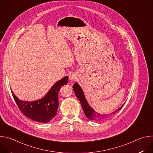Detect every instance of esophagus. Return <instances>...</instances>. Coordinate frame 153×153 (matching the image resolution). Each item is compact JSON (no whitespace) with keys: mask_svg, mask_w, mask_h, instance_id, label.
<instances>
[{"mask_svg":"<svg viewBox=\"0 0 153 153\" xmlns=\"http://www.w3.org/2000/svg\"><path fill=\"white\" fill-rule=\"evenodd\" d=\"M76 79V74H71L69 76V80H75Z\"/></svg>","mask_w":153,"mask_h":153,"instance_id":"obj_1","label":"esophagus"}]
</instances>
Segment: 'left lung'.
<instances>
[{"mask_svg":"<svg viewBox=\"0 0 153 153\" xmlns=\"http://www.w3.org/2000/svg\"><path fill=\"white\" fill-rule=\"evenodd\" d=\"M73 90L75 93V94L76 97L78 98L79 100L80 101L82 107L83 108V110L84 111V113L85 116L87 117V118H88L90 120H100L106 118H108L109 117L111 116L114 114H115L117 111H119L121 110V108L123 107V105H122L120 108H119L117 110H115L114 111L111 113L110 114H100L94 111L93 110V108L90 105V104L88 103V101L86 99V97L85 96V94L83 93V91L82 89L81 88V87L77 83H75L73 85Z\"/></svg>","mask_w":153,"mask_h":153,"instance_id":"1","label":"left lung"}]
</instances>
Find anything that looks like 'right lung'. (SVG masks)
Masks as SVG:
<instances>
[{
	"label": "right lung",
	"instance_id": "obj_1",
	"mask_svg": "<svg viewBox=\"0 0 153 153\" xmlns=\"http://www.w3.org/2000/svg\"><path fill=\"white\" fill-rule=\"evenodd\" d=\"M68 76H65L56 82L48 92L40 99L34 101L19 100L13 91V98L21 112L31 120L41 123H47L56 115L59 106V91L63 85L68 83Z\"/></svg>",
	"mask_w": 153,
	"mask_h": 153
}]
</instances>
